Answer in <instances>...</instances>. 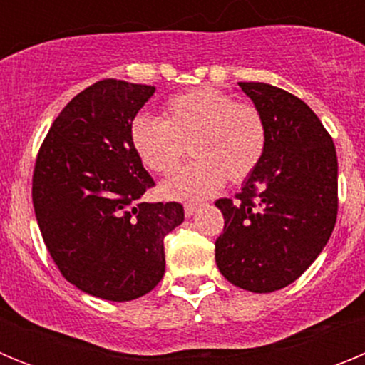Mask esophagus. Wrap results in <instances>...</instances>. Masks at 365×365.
Returning a JSON list of instances; mask_svg holds the SVG:
<instances>
[{"label":"esophagus","mask_w":365,"mask_h":365,"mask_svg":"<svg viewBox=\"0 0 365 365\" xmlns=\"http://www.w3.org/2000/svg\"><path fill=\"white\" fill-rule=\"evenodd\" d=\"M199 208H201V206H199V205H192V202H190V205H185V215H186V217H192V215L195 214V212H197Z\"/></svg>","instance_id":"obj_1"}]
</instances>
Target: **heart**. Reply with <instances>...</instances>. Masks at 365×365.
<instances>
[{"label":"heart","instance_id":"b5f03b06","mask_svg":"<svg viewBox=\"0 0 365 365\" xmlns=\"http://www.w3.org/2000/svg\"><path fill=\"white\" fill-rule=\"evenodd\" d=\"M130 140L140 163L157 175L175 172L188 146L195 160L166 180L163 193L199 201L214 195L227 179L237 185L256 172L265 157L269 128L256 106L235 102L214 87H195L164 102L163 120L137 115Z\"/></svg>","mask_w":365,"mask_h":365}]
</instances>
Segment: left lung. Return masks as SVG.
<instances>
[{"mask_svg": "<svg viewBox=\"0 0 365 365\" xmlns=\"http://www.w3.org/2000/svg\"><path fill=\"white\" fill-rule=\"evenodd\" d=\"M265 117L269 144L235 199H219L225 228L215 263L250 292L291 285L320 256L338 214L333 138L303 100L263 82H240Z\"/></svg>", "mask_w": 365, "mask_h": 365, "instance_id": "8db88e82", "label": "left lung"}]
</instances>
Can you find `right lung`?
Listing matches in <instances>:
<instances>
[{
    "mask_svg": "<svg viewBox=\"0 0 365 365\" xmlns=\"http://www.w3.org/2000/svg\"><path fill=\"white\" fill-rule=\"evenodd\" d=\"M155 87L100 80L51 125L32 175L45 247L63 278L109 302L148 294L164 276V235L179 202L140 201L155 185L131 148L130 124Z\"/></svg>",
    "mask_w": 365,
    "mask_h": 365,
    "instance_id": "right-lung-1",
    "label": "right lung"
}]
</instances>
